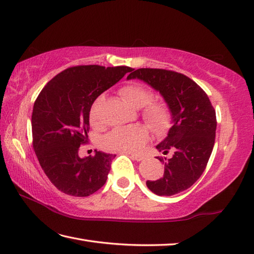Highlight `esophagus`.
<instances>
[{
    "mask_svg": "<svg viewBox=\"0 0 254 254\" xmlns=\"http://www.w3.org/2000/svg\"><path fill=\"white\" fill-rule=\"evenodd\" d=\"M129 157H131V159H133V160H135V161H140V160H143V159H144V157L141 155L132 154V155H129Z\"/></svg>",
    "mask_w": 254,
    "mask_h": 254,
    "instance_id": "esophagus-1",
    "label": "esophagus"
}]
</instances>
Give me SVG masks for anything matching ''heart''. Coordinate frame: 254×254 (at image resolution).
Masks as SVG:
<instances>
[{
	"label": "heart",
	"mask_w": 254,
	"mask_h": 254,
	"mask_svg": "<svg viewBox=\"0 0 254 254\" xmlns=\"http://www.w3.org/2000/svg\"><path fill=\"white\" fill-rule=\"evenodd\" d=\"M120 94L126 102L134 108L140 109L147 106L144 109L143 118L155 134L163 135L168 131L171 122L170 108L166 103H151L154 94L150 90L140 84L132 83L123 86ZM103 100L104 95H100L92 106L90 110V120L92 123H96L98 120L99 107ZM148 139L149 132L145 127L128 126L113 129L103 138L102 144L105 149L111 151L137 152L143 148Z\"/></svg>",
	"instance_id": "b5f03b06"
}]
</instances>
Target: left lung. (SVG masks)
<instances>
[{
  "label": "left lung",
  "instance_id": "obj_1",
  "mask_svg": "<svg viewBox=\"0 0 254 254\" xmlns=\"http://www.w3.org/2000/svg\"><path fill=\"white\" fill-rule=\"evenodd\" d=\"M132 71L127 79H138L160 93L171 111L172 127L156 148L172 156L157 157L164 163V174L146 185L158 196H173L190 188L207 167L215 139V110L202 88L184 74L150 68Z\"/></svg>",
  "mask_w": 254,
  "mask_h": 254
}]
</instances>
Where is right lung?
Returning a JSON list of instances; mask_svg holds the SVG:
<instances>
[{
  "label": "right lung",
  "instance_id": "obj_1",
  "mask_svg": "<svg viewBox=\"0 0 254 254\" xmlns=\"http://www.w3.org/2000/svg\"><path fill=\"white\" fill-rule=\"evenodd\" d=\"M131 70L96 64L68 68L39 94L31 117L33 148L40 166L58 190L87 197L107 181L116 155L95 150L94 157L81 158L79 147L88 140L93 103Z\"/></svg>",
  "mask_w": 254,
  "mask_h": 254
}]
</instances>
